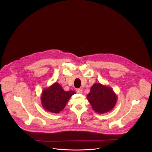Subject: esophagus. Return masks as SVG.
Instances as JSON below:
<instances>
[{"mask_svg":"<svg viewBox=\"0 0 152 152\" xmlns=\"http://www.w3.org/2000/svg\"><path fill=\"white\" fill-rule=\"evenodd\" d=\"M76 92L78 94H82L83 93V90L81 88H78V89H76Z\"/></svg>","mask_w":152,"mask_h":152,"instance_id":"34e87169","label":"esophagus"}]
</instances>
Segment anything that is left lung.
<instances>
[{
    "label": "left lung",
    "instance_id": "left-lung-1",
    "mask_svg": "<svg viewBox=\"0 0 152 152\" xmlns=\"http://www.w3.org/2000/svg\"><path fill=\"white\" fill-rule=\"evenodd\" d=\"M87 100L95 112L104 114L113 108L117 101V96L109 86L96 83L91 87Z\"/></svg>",
    "mask_w": 152,
    "mask_h": 152
}]
</instances>
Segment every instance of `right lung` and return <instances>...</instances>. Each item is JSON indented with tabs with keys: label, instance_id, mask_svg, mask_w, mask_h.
<instances>
[{
	"label": "right lung",
	"instance_id": "right-lung-1",
	"mask_svg": "<svg viewBox=\"0 0 152 152\" xmlns=\"http://www.w3.org/2000/svg\"><path fill=\"white\" fill-rule=\"evenodd\" d=\"M76 92L65 91L58 83L45 88L41 94V103L45 110L53 113H58L65 108L71 97Z\"/></svg>",
	"mask_w": 152,
	"mask_h": 152
}]
</instances>
